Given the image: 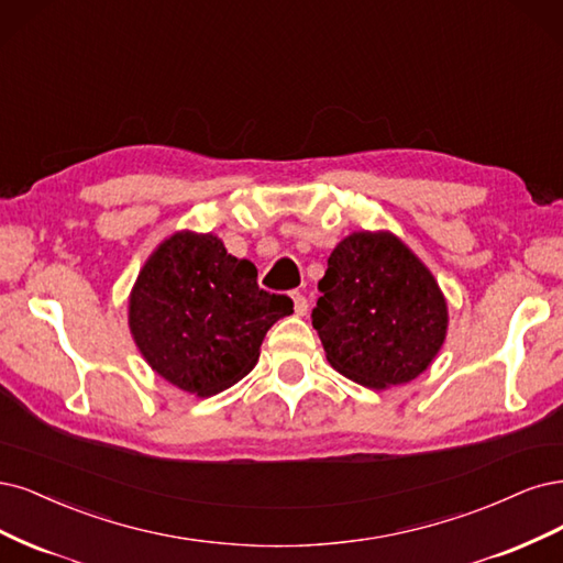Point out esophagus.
Instances as JSON below:
<instances>
[{"label":"esophagus","instance_id":"obj_1","mask_svg":"<svg viewBox=\"0 0 563 563\" xmlns=\"http://www.w3.org/2000/svg\"><path fill=\"white\" fill-rule=\"evenodd\" d=\"M292 301H295V313H297V316H306V311H308L306 297H303L301 292H292Z\"/></svg>","mask_w":563,"mask_h":563}]
</instances>
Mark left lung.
<instances>
[{"label": "left lung", "instance_id": "left-lung-1", "mask_svg": "<svg viewBox=\"0 0 563 563\" xmlns=\"http://www.w3.org/2000/svg\"><path fill=\"white\" fill-rule=\"evenodd\" d=\"M313 328L330 365L380 390L428 369L446 336V299L426 264L390 231L343 239L318 283Z\"/></svg>", "mask_w": 563, "mask_h": 563}]
</instances>
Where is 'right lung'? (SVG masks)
Returning a JSON list of instances; mask_svg holds the SVG:
<instances>
[{"mask_svg": "<svg viewBox=\"0 0 563 563\" xmlns=\"http://www.w3.org/2000/svg\"><path fill=\"white\" fill-rule=\"evenodd\" d=\"M289 313L292 299L260 289L255 264L194 231H177L152 252L129 301L131 334L147 365L198 397L250 374L271 324Z\"/></svg>", "mask_w": 563, "mask_h": 563, "instance_id": "obj_1", "label": "right lung"}]
</instances>
